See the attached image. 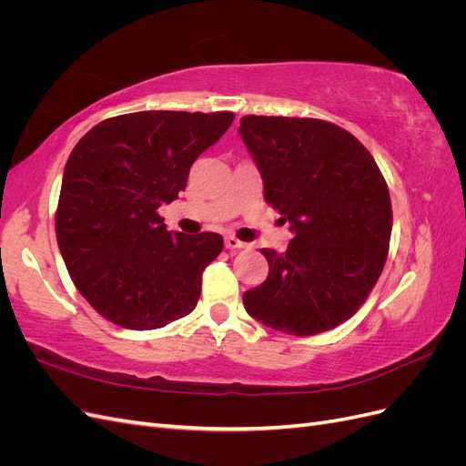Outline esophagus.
I'll return each mask as SVG.
<instances>
[{
	"label": "esophagus",
	"mask_w": 466,
	"mask_h": 466,
	"mask_svg": "<svg viewBox=\"0 0 466 466\" xmlns=\"http://www.w3.org/2000/svg\"><path fill=\"white\" fill-rule=\"evenodd\" d=\"M248 245L247 243H243V241H238L237 237H233V235H229V237H225V248H229V250H235V248H247Z\"/></svg>",
	"instance_id": "esophagus-1"
}]
</instances>
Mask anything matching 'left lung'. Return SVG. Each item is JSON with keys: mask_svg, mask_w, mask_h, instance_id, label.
<instances>
[{"mask_svg": "<svg viewBox=\"0 0 466 466\" xmlns=\"http://www.w3.org/2000/svg\"><path fill=\"white\" fill-rule=\"evenodd\" d=\"M264 200L295 235L270 272L243 293L247 313L295 336L330 330L368 299L387 262L392 208L371 153L340 126L317 118L243 116Z\"/></svg>", "mask_w": 466, "mask_h": 466, "instance_id": "1", "label": "left lung"}]
</instances>
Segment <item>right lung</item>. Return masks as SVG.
<instances>
[{"mask_svg":"<svg viewBox=\"0 0 466 466\" xmlns=\"http://www.w3.org/2000/svg\"><path fill=\"white\" fill-rule=\"evenodd\" d=\"M233 118L132 112L96 124L69 153L56 238L76 288L106 320L153 330L194 311L223 237L167 231L157 209L178 198L192 163Z\"/></svg>","mask_w":466,"mask_h":466,"instance_id":"1","label":"right lung"}]
</instances>
